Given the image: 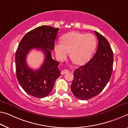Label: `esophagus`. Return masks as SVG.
I'll return each mask as SVG.
<instances>
[{
	"label": "esophagus",
	"instance_id": "34e87169",
	"mask_svg": "<svg viewBox=\"0 0 128 128\" xmlns=\"http://www.w3.org/2000/svg\"><path fill=\"white\" fill-rule=\"evenodd\" d=\"M68 72H69V70H68L67 69H64L61 72V74H62V75H64V74H65L66 73H68Z\"/></svg>",
	"mask_w": 128,
	"mask_h": 128
}]
</instances>
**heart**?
<instances>
[{
  "label": "heart",
  "mask_w": 128,
  "mask_h": 128,
  "mask_svg": "<svg viewBox=\"0 0 128 128\" xmlns=\"http://www.w3.org/2000/svg\"><path fill=\"white\" fill-rule=\"evenodd\" d=\"M96 47V39L93 34L73 31L64 35L62 42L55 44L54 50L59 60H64L70 52L72 62L76 64H83L89 60Z\"/></svg>",
  "instance_id": "heart-1"
}]
</instances>
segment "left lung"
I'll return each mask as SVG.
<instances>
[{
	"mask_svg": "<svg viewBox=\"0 0 128 128\" xmlns=\"http://www.w3.org/2000/svg\"><path fill=\"white\" fill-rule=\"evenodd\" d=\"M98 45L93 57L74 72L71 85L72 93L78 99L88 100L97 96L106 86L111 77L113 52L109 42L95 31Z\"/></svg>",
	"mask_w": 128,
	"mask_h": 128,
	"instance_id": "8db88e82",
	"label": "left lung"
}]
</instances>
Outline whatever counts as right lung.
Returning <instances> with one entry per match:
<instances>
[{
  "mask_svg": "<svg viewBox=\"0 0 128 128\" xmlns=\"http://www.w3.org/2000/svg\"><path fill=\"white\" fill-rule=\"evenodd\" d=\"M59 28L42 26L29 31L19 43L15 53L17 79L27 94L42 98L48 96L54 87L56 80L60 76L58 62L52 57L55 40ZM36 48L44 52L45 58L39 70H34L27 66L26 57L30 50Z\"/></svg>",
  "mask_w": 128,
  "mask_h": 128,
  "instance_id": "obj_1",
  "label": "right lung"
}]
</instances>
